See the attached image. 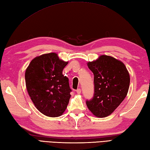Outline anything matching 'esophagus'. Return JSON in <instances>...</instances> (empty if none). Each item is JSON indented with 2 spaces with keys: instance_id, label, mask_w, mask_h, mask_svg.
<instances>
[{
  "instance_id": "obj_1",
  "label": "esophagus",
  "mask_w": 150,
  "mask_h": 150,
  "mask_svg": "<svg viewBox=\"0 0 150 150\" xmlns=\"http://www.w3.org/2000/svg\"><path fill=\"white\" fill-rule=\"evenodd\" d=\"M76 91H77V93H78V94H80L81 93V90L80 88H78L77 90H76Z\"/></svg>"
}]
</instances>
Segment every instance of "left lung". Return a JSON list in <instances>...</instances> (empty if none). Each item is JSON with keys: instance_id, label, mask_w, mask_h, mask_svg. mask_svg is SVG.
Here are the masks:
<instances>
[{"instance_id": "8db88e82", "label": "left lung", "mask_w": 150, "mask_h": 150, "mask_svg": "<svg viewBox=\"0 0 150 150\" xmlns=\"http://www.w3.org/2000/svg\"><path fill=\"white\" fill-rule=\"evenodd\" d=\"M94 75V95L86 100L95 116L106 117L112 113L126 97L130 78L125 65L112 57L101 55L88 63Z\"/></svg>"}]
</instances>
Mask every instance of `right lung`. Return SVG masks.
<instances>
[{"label":"right lung","instance_id":"add662e5","mask_svg":"<svg viewBox=\"0 0 150 150\" xmlns=\"http://www.w3.org/2000/svg\"><path fill=\"white\" fill-rule=\"evenodd\" d=\"M67 64L50 53L35 57L26 70L28 94L37 109L47 117L60 116L69 103L71 89L68 78L62 75Z\"/></svg>","mask_w":150,"mask_h":150}]
</instances>
